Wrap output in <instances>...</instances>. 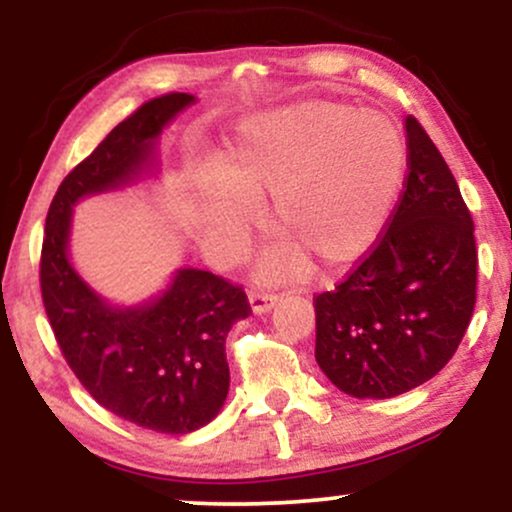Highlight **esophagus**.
<instances>
[{
  "label": "esophagus",
  "instance_id": "1",
  "mask_svg": "<svg viewBox=\"0 0 512 512\" xmlns=\"http://www.w3.org/2000/svg\"><path fill=\"white\" fill-rule=\"evenodd\" d=\"M276 293H264V291H250V305L255 313H267V310L274 308Z\"/></svg>",
  "mask_w": 512,
  "mask_h": 512
}]
</instances>
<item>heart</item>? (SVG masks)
I'll return each mask as SVG.
<instances>
[{"label": "heart", "mask_w": 512, "mask_h": 512, "mask_svg": "<svg viewBox=\"0 0 512 512\" xmlns=\"http://www.w3.org/2000/svg\"><path fill=\"white\" fill-rule=\"evenodd\" d=\"M407 173V144L390 117L310 101L243 122L223 151L219 187L202 204L204 233L233 248L272 195L269 219L281 245L267 274L315 260L337 267L361 257L390 219Z\"/></svg>", "instance_id": "heart-1"}]
</instances>
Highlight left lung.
Segmentation results:
<instances>
[{
    "mask_svg": "<svg viewBox=\"0 0 512 512\" xmlns=\"http://www.w3.org/2000/svg\"><path fill=\"white\" fill-rule=\"evenodd\" d=\"M477 303L474 221L455 175L407 117V175L390 219L332 291L315 293V358L339 390L387 399L431 380Z\"/></svg>",
    "mask_w": 512,
    "mask_h": 512,
    "instance_id": "8db88e82",
    "label": "left lung"
}]
</instances>
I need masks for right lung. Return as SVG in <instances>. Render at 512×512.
I'll return each instance as SVG.
<instances>
[{
  "mask_svg": "<svg viewBox=\"0 0 512 512\" xmlns=\"http://www.w3.org/2000/svg\"><path fill=\"white\" fill-rule=\"evenodd\" d=\"M192 101L190 93H166L125 117L57 187L40 250L45 313L79 383L113 414L173 436L207 426L226 402L228 330L252 313L243 286L180 269L158 301L108 308L69 264L67 236L76 199L137 175L151 142Z\"/></svg>",
  "mask_w": 512,
  "mask_h": 512,
  "instance_id": "add662e5",
  "label": "right lung"
}]
</instances>
